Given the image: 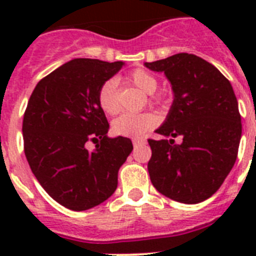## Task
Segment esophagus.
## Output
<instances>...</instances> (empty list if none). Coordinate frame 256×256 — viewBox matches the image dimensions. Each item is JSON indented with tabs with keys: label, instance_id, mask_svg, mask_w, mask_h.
I'll return each instance as SVG.
<instances>
[{
	"label": "esophagus",
	"instance_id": "obj_1",
	"mask_svg": "<svg viewBox=\"0 0 256 256\" xmlns=\"http://www.w3.org/2000/svg\"><path fill=\"white\" fill-rule=\"evenodd\" d=\"M144 142V140H140V138H134V140H132V144H134V148L140 146V144H142Z\"/></svg>",
	"mask_w": 256,
	"mask_h": 256
}]
</instances>
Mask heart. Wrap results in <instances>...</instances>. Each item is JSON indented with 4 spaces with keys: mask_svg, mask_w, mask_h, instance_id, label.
Segmentation results:
<instances>
[{
    "mask_svg": "<svg viewBox=\"0 0 256 256\" xmlns=\"http://www.w3.org/2000/svg\"><path fill=\"white\" fill-rule=\"evenodd\" d=\"M128 81L132 85L140 88L142 92L152 94L160 86L158 78L144 69L134 70ZM152 102H160V96H152ZM98 104L100 108L108 116H114L120 112V102H118V90L116 81L110 78L100 88L98 92ZM156 124V114L150 112H140V114H122L116 120H112V130L116 136H138L152 128Z\"/></svg>",
    "mask_w": 256,
    "mask_h": 256,
    "instance_id": "b5f03b06",
    "label": "heart"
}]
</instances>
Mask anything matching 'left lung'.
<instances>
[{"mask_svg": "<svg viewBox=\"0 0 256 256\" xmlns=\"http://www.w3.org/2000/svg\"><path fill=\"white\" fill-rule=\"evenodd\" d=\"M144 66L164 72L174 92L168 118L156 132L162 138L148 140L152 186L176 202H203L222 186L238 156L242 122L232 86L194 54H174Z\"/></svg>", "mask_w": 256, "mask_h": 256, "instance_id": "8db88e82", "label": "left lung"}]
</instances>
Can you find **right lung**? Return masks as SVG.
<instances>
[{"label": "right lung", "instance_id": "right-lung-1", "mask_svg": "<svg viewBox=\"0 0 256 256\" xmlns=\"http://www.w3.org/2000/svg\"><path fill=\"white\" fill-rule=\"evenodd\" d=\"M122 66L77 58L42 78L30 96L22 122L26 160L46 192L66 208L88 210L110 198L132 152L128 138H108L98 104L100 88ZM90 142L96 144L92 152Z\"/></svg>", "mask_w": 256, "mask_h": 256}]
</instances>
